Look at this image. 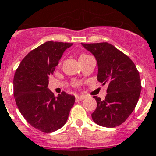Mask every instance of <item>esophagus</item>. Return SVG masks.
Listing matches in <instances>:
<instances>
[{
    "mask_svg": "<svg viewBox=\"0 0 156 156\" xmlns=\"http://www.w3.org/2000/svg\"><path fill=\"white\" fill-rule=\"evenodd\" d=\"M85 98H86L85 96H77V97H76V101H83V100H84Z\"/></svg>",
    "mask_w": 156,
    "mask_h": 156,
    "instance_id": "obj_1",
    "label": "esophagus"
}]
</instances>
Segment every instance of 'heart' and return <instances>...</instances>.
<instances>
[{
    "label": "heart",
    "instance_id": "heart-1",
    "mask_svg": "<svg viewBox=\"0 0 156 156\" xmlns=\"http://www.w3.org/2000/svg\"><path fill=\"white\" fill-rule=\"evenodd\" d=\"M87 55H87V54H81L80 56H79V59H81V58H83V57L87 56Z\"/></svg>",
    "mask_w": 156,
    "mask_h": 156
}]
</instances>
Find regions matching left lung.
I'll use <instances>...</instances> for the list:
<instances>
[{
    "instance_id": "1",
    "label": "left lung",
    "mask_w": 156,
    "mask_h": 156,
    "mask_svg": "<svg viewBox=\"0 0 156 156\" xmlns=\"http://www.w3.org/2000/svg\"><path fill=\"white\" fill-rule=\"evenodd\" d=\"M96 57L97 80L108 84L104 100L93 97L97 102L91 117L98 125L115 128L125 122L136 107L141 94L139 72L133 60L115 46L107 42L82 43Z\"/></svg>"
}]
</instances>
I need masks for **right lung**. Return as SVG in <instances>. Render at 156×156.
I'll return each instance as SVG.
<instances>
[{"label":"right lung","instance_id":"obj_1","mask_svg":"<svg viewBox=\"0 0 156 156\" xmlns=\"http://www.w3.org/2000/svg\"><path fill=\"white\" fill-rule=\"evenodd\" d=\"M72 43L46 41L31 51L15 71L14 96L18 109L30 125L52 133L65 125L75 97L62 91L58 97L48 89L49 77Z\"/></svg>","mask_w":156,"mask_h":156}]
</instances>
